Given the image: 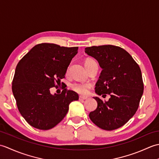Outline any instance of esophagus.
<instances>
[{
    "label": "esophagus",
    "instance_id": "obj_1",
    "mask_svg": "<svg viewBox=\"0 0 159 159\" xmlns=\"http://www.w3.org/2000/svg\"><path fill=\"white\" fill-rule=\"evenodd\" d=\"M87 98V97H85V96H79V100H86Z\"/></svg>",
    "mask_w": 159,
    "mask_h": 159
}]
</instances>
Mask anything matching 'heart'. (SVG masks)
<instances>
[{"label": "heart", "instance_id": "b5f03b06", "mask_svg": "<svg viewBox=\"0 0 159 159\" xmlns=\"http://www.w3.org/2000/svg\"><path fill=\"white\" fill-rule=\"evenodd\" d=\"M94 63H96V62L93 59L87 58L85 61V66L87 67L89 66H90L91 64ZM68 70H69V67L68 69H67V71ZM71 87H72V89L74 91V92L80 94V95H87V94L89 93L91 87H92V85H91L89 83H75L72 84Z\"/></svg>", "mask_w": 159, "mask_h": 159}]
</instances>
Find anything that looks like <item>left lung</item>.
<instances>
[{"mask_svg":"<svg viewBox=\"0 0 159 159\" xmlns=\"http://www.w3.org/2000/svg\"><path fill=\"white\" fill-rule=\"evenodd\" d=\"M102 69L96 84L98 95L111 98L103 101L94 97L96 109L89 115L97 126L113 130L124 126L135 114L143 93L141 69L124 49L113 45L91 46L85 48Z\"/></svg>","mask_w":159,"mask_h":159,"instance_id":"left-lung-1","label":"left lung"}]
</instances>
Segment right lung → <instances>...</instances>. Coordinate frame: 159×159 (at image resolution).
Returning <instances> with one entry per match:
<instances>
[{
    "mask_svg": "<svg viewBox=\"0 0 159 159\" xmlns=\"http://www.w3.org/2000/svg\"><path fill=\"white\" fill-rule=\"evenodd\" d=\"M79 47L42 43L35 46L16 66L12 92L18 109L27 122L39 130H49L61 121L69 104L79 100L72 90L52 95L50 89L65 78L67 67Z\"/></svg>",
    "mask_w": 159,
    "mask_h": 159,
    "instance_id": "obj_1",
    "label": "right lung"
}]
</instances>
